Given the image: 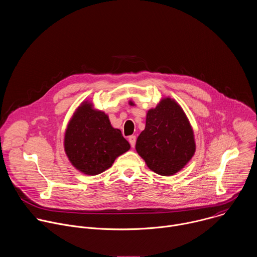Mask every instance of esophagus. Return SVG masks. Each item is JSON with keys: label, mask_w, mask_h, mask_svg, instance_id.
I'll use <instances>...</instances> for the list:
<instances>
[{"label": "esophagus", "mask_w": 257, "mask_h": 257, "mask_svg": "<svg viewBox=\"0 0 257 257\" xmlns=\"http://www.w3.org/2000/svg\"><path fill=\"white\" fill-rule=\"evenodd\" d=\"M128 140H129V142H130L132 148H134V146H135V142H136V136H135V135H131V136H129Z\"/></svg>", "instance_id": "34e87169"}]
</instances>
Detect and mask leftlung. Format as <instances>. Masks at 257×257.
Returning <instances> with one entry per match:
<instances>
[{"label":"left lung","mask_w":257,"mask_h":257,"mask_svg":"<svg viewBox=\"0 0 257 257\" xmlns=\"http://www.w3.org/2000/svg\"><path fill=\"white\" fill-rule=\"evenodd\" d=\"M135 149L148 167L162 176L175 175L189 163L196 150L194 133L175 99L162 98L149 109Z\"/></svg>","instance_id":"1"}]
</instances>
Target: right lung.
I'll return each instance as SVG.
<instances>
[{
	"mask_svg": "<svg viewBox=\"0 0 257 257\" xmlns=\"http://www.w3.org/2000/svg\"><path fill=\"white\" fill-rule=\"evenodd\" d=\"M65 153L76 170L94 176L111 168L130 150L129 142L114 128L104 112L83 101L70 119L64 137Z\"/></svg>",
	"mask_w": 257,
	"mask_h": 257,
	"instance_id": "1",
	"label": "right lung"
}]
</instances>
